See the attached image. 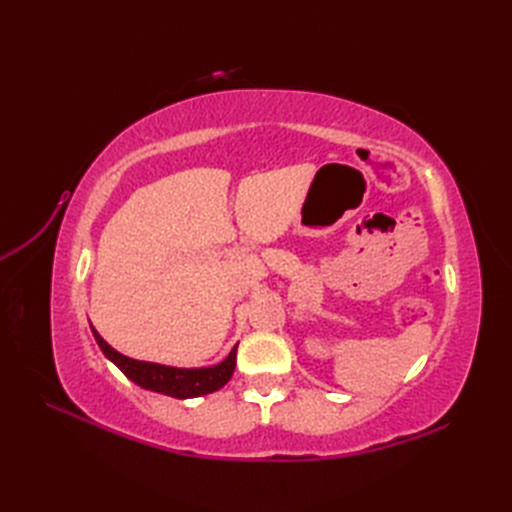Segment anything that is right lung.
<instances>
[{
    "label": "right lung",
    "instance_id": "add662e5",
    "mask_svg": "<svg viewBox=\"0 0 512 512\" xmlns=\"http://www.w3.org/2000/svg\"><path fill=\"white\" fill-rule=\"evenodd\" d=\"M91 333H94L96 342L106 359L113 361L134 384L143 386L147 391L162 393L177 399L200 397V395L222 389V386L232 378V371H235V365H237V346L232 348L226 359L218 365L183 369V367H168L160 363L130 359V356L121 354L115 348L108 346L94 327H91Z\"/></svg>",
    "mask_w": 512,
    "mask_h": 512
}]
</instances>
